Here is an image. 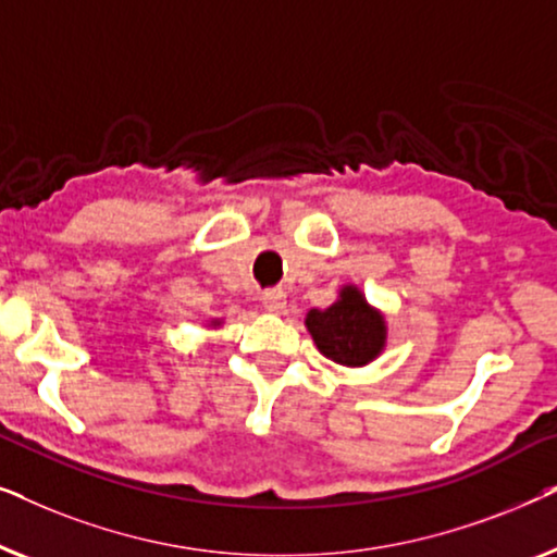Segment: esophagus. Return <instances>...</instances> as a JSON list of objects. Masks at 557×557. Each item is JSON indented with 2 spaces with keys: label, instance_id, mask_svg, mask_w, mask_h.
<instances>
[{
  "label": "esophagus",
  "instance_id": "1",
  "mask_svg": "<svg viewBox=\"0 0 557 557\" xmlns=\"http://www.w3.org/2000/svg\"><path fill=\"white\" fill-rule=\"evenodd\" d=\"M261 301L265 309L273 311V314H281V311L286 309V292L284 288H271V292H265L261 296Z\"/></svg>",
  "mask_w": 557,
  "mask_h": 557
}]
</instances>
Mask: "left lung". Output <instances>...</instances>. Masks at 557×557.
Here are the masks:
<instances>
[{
	"label": "left lung",
	"instance_id": "1",
	"mask_svg": "<svg viewBox=\"0 0 557 557\" xmlns=\"http://www.w3.org/2000/svg\"><path fill=\"white\" fill-rule=\"evenodd\" d=\"M319 352L342 368H364L387 347V319L357 284L339 286L326 309H311L304 319Z\"/></svg>",
	"mask_w": 557,
	"mask_h": 557
}]
</instances>
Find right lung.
<instances>
[{
  "mask_svg": "<svg viewBox=\"0 0 557 557\" xmlns=\"http://www.w3.org/2000/svg\"><path fill=\"white\" fill-rule=\"evenodd\" d=\"M225 322L223 319H208V322H205V326H208V330H220V326H223Z\"/></svg>",
  "mask_w": 557,
  "mask_h": 557,
  "instance_id": "right-lung-1",
  "label": "right lung"
}]
</instances>
